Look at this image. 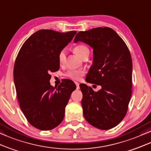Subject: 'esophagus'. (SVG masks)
<instances>
[{"label":"esophagus","instance_id":"esophagus-1","mask_svg":"<svg viewBox=\"0 0 151 151\" xmlns=\"http://www.w3.org/2000/svg\"><path fill=\"white\" fill-rule=\"evenodd\" d=\"M75 84H76V86H77V89H79V83H78V82H75Z\"/></svg>","mask_w":151,"mask_h":151}]
</instances>
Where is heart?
Segmentation results:
<instances>
[{"instance_id":"b5f03b06","label":"heart","mask_w":151,"mask_h":151,"mask_svg":"<svg viewBox=\"0 0 151 151\" xmlns=\"http://www.w3.org/2000/svg\"><path fill=\"white\" fill-rule=\"evenodd\" d=\"M74 52L78 57L82 58L86 54H89V49L87 46L84 45H78L74 48ZM65 52L62 50L59 54V61L61 64H63L65 61ZM84 72L81 70H70L65 73V76L72 80H79L83 75Z\"/></svg>"}]
</instances>
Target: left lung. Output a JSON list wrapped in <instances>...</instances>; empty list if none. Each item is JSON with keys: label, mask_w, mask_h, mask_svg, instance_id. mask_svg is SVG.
Segmentation results:
<instances>
[{"label": "left lung", "mask_w": 151, "mask_h": 151, "mask_svg": "<svg viewBox=\"0 0 151 151\" xmlns=\"http://www.w3.org/2000/svg\"><path fill=\"white\" fill-rule=\"evenodd\" d=\"M83 42L93 49V61L86 82L101 86L99 91L81 84L83 116L101 130L114 128L122 121L132 94V63L123 39L110 27L78 32L74 42Z\"/></svg>", "instance_id": "8db88e82"}]
</instances>
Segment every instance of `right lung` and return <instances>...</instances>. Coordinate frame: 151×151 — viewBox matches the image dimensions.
Here are the masks:
<instances>
[{"mask_svg": "<svg viewBox=\"0 0 151 151\" xmlns=\"http://www.w3.org/2000/svg\"><path fill=\"white\" fill-rule=\"evenodd\" d=\"M76 33L39 30L26 40L17 55L14 81L20 107L29 123L39 130H52L61 123L76 89L71 80H65L58 88L50 83V72L59 70V52Z\"/></svg>", "mask_w": 151, "mask_h": 151, "instance_id": "obj_1", "label": "right lung"}]
</instances>
